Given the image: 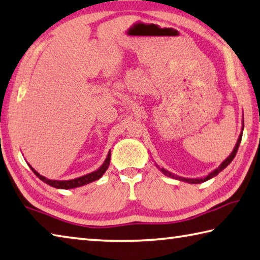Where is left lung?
Instances as JSON below:
<instances>
[{
    "label": "left lung",
    "mask_w": 260,
    "mask_h": 260,
    "mask_svg": "<svg viewBox=\"0 0 260 260\" xmlns=\"http://www.w3.org/2000/svg\"><path fill=\"white\" fill-rule=\"evenodd\" d=\"M243 128H244V125H243V121H242V132H243ZM242 132H241V133H240L239 139H238V142H237V144H235L233 151H232V152H231V154L229 155V157L226 158V159L224 160V161L219 165L218 168H216L215 171H212L211 173H209L208 175L205 176V177H200V178H185V177H179V176H177V175H174V174H172L171 172L166 171V169H165V168H160V167L158 166V165H155V166H157V168H159L160 171H161V173L165 174V175H166V176L172 177V178H175V179H178V181H183V182H186V183H190V184L204 183V182H206V181H208V179H210V178H212V177H215V176L218 175V174H219L221 171H223V169H225L226 167L229 166V165H230L231 162H232V160L234 159L235 154H237V152H238L239 145H240V143H241Z\"/></svg>",
    "instance_id": "8db88e82"
}]
</instances>
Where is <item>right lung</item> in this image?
<instances>
[{
    "label": "right lung",
    "instance_id": "1",
    "mask_svg": "<svg viewBox=\"0 0 260 260\" xmlns=\"http://www.w3.org/2000/svg\"><path fill=\"white\" fill-rule=\"evenodd\" d=\"M110 158H111V151L108 152V155H107V158L105 160V162H103L101 166L96 169V171H94V172L89 173V174H86V175L81 176V177H77V178H74V179H68V181H55V179H49V178L40 175V174L37 173L35 169L30 166L29 164H28V166L30 167L32 173H34L35 175L41 179V181H43L44 183L49 184L50 186H53L55 188H62V190H68V188H75V187L86 185V184H88V183H92L94 181H98L99 178H101L103 174L106 173L108 167H109Z\"/></svg>",
    "mask_w": 260,
    "mask_h": 260
}]
</instances>
